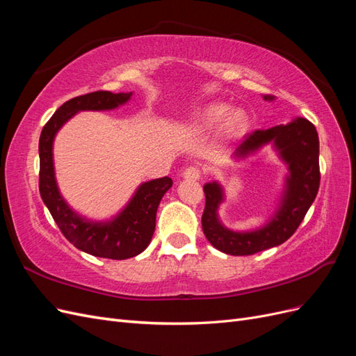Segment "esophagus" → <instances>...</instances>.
<instances>
[{
    "label": "esophagus",
    "instance_id": "34e87169",
    "mask_svg": "<svg viewBox=\"0 0 356 356\" xmlns=\"http://www.w3.org/2000/svg\"><path fill=\"white\" fill-rule=\"evenodd\" d=\"M182 177L186 179H191V181H196L200 178V169L197 166H188L182 172Z\"/></svg>",
    "mask_w": 356,
    "mask_h": 356
}]
</instances>
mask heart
Wrapping results in <instances>:
<instances>
[{
	"label": "heart",
	"mask_w": 356,
	"mask_h": 356,
	"mask_svg": "<svg viewBox=\"0 0 356 356\" xmlns=\"http://www.w3.org/2000/svg\"><path fill=\"white\" fill-rule=\"evenodd\" d=\"M220 123V134L224 138H234L241 135L248 126V115L241 108H233L229 111L225 104H211L203 108L196 117V127L200 131H211L217 123Z\"/></svg>",
	"instance_id": "heart-1"
}]
</instances>
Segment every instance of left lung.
I'll return each mask as SVG.
<instances>
[{"mask_svg": "<svg viewBox=\"0 0 356 356\" xmlns=\"http://www.w3.org/2000/svg\"><path fill=\"white\" fill-rule=\"evenodd\" d=\"M273 101L275 96H263ZM273 144L285 163L289 175L285 190L273 217L263 227L252 232H233L224 227L218 218V207L224 200L222 187L217 181L203 186L204 211L202 229L212 246L230 255H252L288 241L303 221L319 190V138L315 126L303 117L288 124H279L266 131H255L245 138L234 157H246L266 144Z\"/></svg>", "mask_w": 356, "mask_h": 356, "instance_id": "left-lung-1", "label": "left lung"}]
</instances>
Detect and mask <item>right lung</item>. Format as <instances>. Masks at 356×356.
Returning a JSON list of instances; mask_svg holds the SVG:
<instances>
[{
	"instance_id": "right-lung-1",
	"label": "right lung",
	"mask_w": 356,
	"mask_h": 356,
	"mask_svg": "<svg viewBox=\"0 0 356 356\" xmlns=\"http://www.w3.org/2000/svg\"><path fill=\"white\" fill-rule=\"evenodd\" d=\"M131 93L106 90L77 96L60 105L42 127L40 135V195L62 234L80 251L95 257L126 260L141 254L152 242L156 212L165 193L172 187L169 177L147 181L139 186L126 208L110 221H90L74 212L60 196L55 166L53 141L59 129L79 111L114 110L131 99Z\"/></svg>"
}]
</instances>
